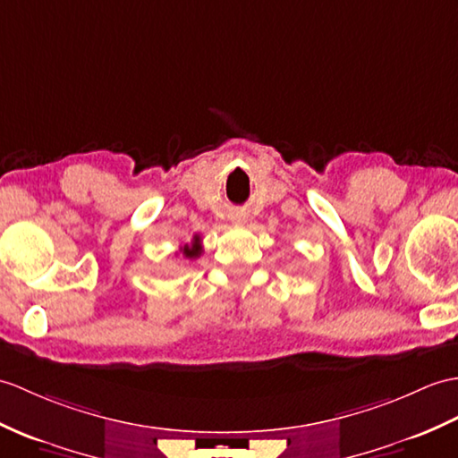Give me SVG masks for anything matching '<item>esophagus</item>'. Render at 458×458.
Here are the masks:
<instances>
[{"label": "esophagus", "mask_w": 458, "mask_h": 458, "mask_svg": "<svg viewBox=\"0 0 458 458\" xmlns=\"http://www.w3.org/2000/svg\"><path fill=\"white\" fill-rule=\"evenodd\" d=\"M230 220L233 222V225H243V222H246V216H243L242 212H233V215L230 216Z\"/></svg>", "instance_id": "obj_1"}]
</instances>
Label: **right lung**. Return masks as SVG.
I'll use <instances>...</instances> for the list:
<instances>
[{
	"label": "right lung",
	"instance_id": "1",
	"mask_svg": "<svg viewBox=\"0 0 458 458\" xmlns=\"http://www.w3.org/2000/svg\"><path fill=\"white\" fill-rule=\"evenodd\" d=\"M195 242H193V246H185L183 248V255H185V258H191V259H193V258H199V255H200V251H203V248H200V243H199V236H195L193 238Z\"/></svg>",
	"mask_w": 458,
	"mask_h": 458
}]
</instances>
